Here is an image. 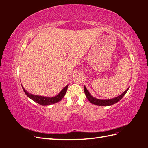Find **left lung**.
I'll return each mask as SVG.
<instances>
[{
  "instance_id": "1",
  "label": "left lung",
  "mask_w": 148,
  "mask_h": 148,
  "mask_svg": "<svg viewBox=\"0 0 148 148\" xmlns=\"http://www.w3.org/2000/svg\"><path fill=\"white\" fill-rule=\"evenodd\" d=\"M128 88L126 91H125L122 94H121L120 95H119L117 97H115L114 98H112V99H97V98L93 97L89 92L88 91V89H86V86L84 85V91L85 95H86L87 99L92 104L97 105V106H111L113 105L115 103L118 102L120 100L122 99V98L124 96L125 94L127 93V92L128 90Z\"/></svg>"
}]
</instances>
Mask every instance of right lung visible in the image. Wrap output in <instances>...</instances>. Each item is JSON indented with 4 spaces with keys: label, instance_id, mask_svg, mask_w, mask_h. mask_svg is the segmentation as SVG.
<instances>
[{
    "label": "right lung",
    "instance_id": "add662e5",
    "mask_svg": "<svg viewBox=\"0 0 148 148\" xmlns=\"http://www.w3.org/2000/svg\"><path fill=\"white\" fill-rule=\"evenodd\" d=\"M22 88H23L25 93L26 95L27 96L31 99H32L34 102L38 103L39 104L42 105V106H47V105H51L55 103H57L59 102L62 100V98H63L66 94L67 88H68V85H66L65 87L63 88V89L58 94V95L56 96L53 97H45V96H38V95H34L33 94H31L28 92L27 91L25 90V89L22 86Z\"/></svg>",
    "mask_w": 148,
    "mask_h": 148
}]
</instances>
